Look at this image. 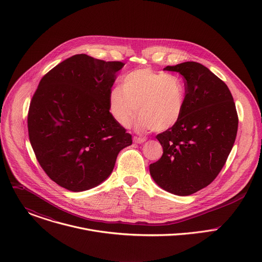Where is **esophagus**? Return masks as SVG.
Wrapping results in <instances>:
<instances>
[{
    "label": "esophagus",
    "mask_w": 262,
    "mask_h": 262,
    "mask_svg": "<svg viewBox=\"0 0 262 262\" xmlns=\"http://www.w3.org/2000/svg\"><path fill=\"white\" fill-rule=\"evenodd\" d=\"M146 141L145 138H140V137H134V142L137 143V144H141V143H144Z\"/></svg>",
    "instance_id": "obj_1"
}]
</instances>
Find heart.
<instances>
[{
  "mask_svg": "<svg viewBox=\"0 0 262 262\" xmlns=\"http://www.w3.org/2000/svg\"><path fill=\"white\" fill-rule=\"evenodd\" d=\"M185 95V85L179 77L141 68L128 72L122 79V85L111 90L108 110L119 125L128 128L139 107L140 129L164 132L181 118Z\"/></svg>",
  "mask_w": 262,
  "mask_h": 262,
  "instance_id": "1",
  "label": "heart"
}]
</instances>
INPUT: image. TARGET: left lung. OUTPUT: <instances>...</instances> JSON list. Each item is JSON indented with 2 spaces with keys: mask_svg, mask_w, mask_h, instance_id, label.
<instances>
[{
  "mask_svg": "<svg viewBox=\"0 0 262 262\" xmlns=\"http://www.w3.org/2000/svg\"><path fill=\"white\" fill-rule=\"evenodd\" d=\"M165 70L183 77L185 104L179 121L157 136L163 156L149 171L165 191L189 196L210 184L225 165L238 116L227 85L204 65L184 62Z\"/></svg>",
  "mask_w": 262,
  "mask_h": 262,
  "instance_id": "obj_1",
  "label": "left lung"
}]
</instances>
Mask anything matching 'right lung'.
Instances as JSON below:
<instances>
[{
	"label": "right lung",
	"mask_w": 262,
	"mask_h": 262,
	"mask_svg": "<svg viewBox=\"0 0 262 262\" xmlns=\"http://www.w3.org/2000/svg\"><path fill=\"white\" fill-rule=\"evenodd\" d=\"M120 61L74 55L39 82L28 112L29 139L37 161L62 188L82 192L114 169L132 135L112 117L108 95Z\"/></svg>",
	"instance_id": "1"
}]
</instances>
